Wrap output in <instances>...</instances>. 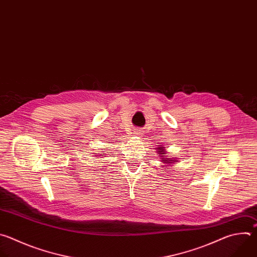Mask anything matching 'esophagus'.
Wrapping results in <instances>:
<instances>
[{"mask_svg":"<svg viewBox=\"0 0 257 257\" xmlns=\"http://www.w3.org/2000/svg\"><path fill=\"white\" fill-rule=\"evenodd\" d=\"M135 135H137V136H140V135H141V132H135Z\"/></svg>","mask_w":257,"mask_h":257,"instance_id":"1","label":"esophagus"}]
</instances>
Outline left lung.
<instances>
[{
    "label": "left lung",
    "mask_w": 257,
    "mask_h": 257,
    "mask_svg": "<svg viewBox=\"0 0 257 257\" xmlns=\"http://www.w3.org/2000/svg\"><path fill=\"white\" fill-rule=\"evenodd\" d=\"M160 148H161L162 150L159 152V154H161V155H162L161 157H163V156H164V154H165V151H164V147H160ZM163 159H164V161H165L164 163H169V161H172V160H169V161H168V160H166V158H163ZM162 161H163V160H162ZM174 161H175V160H174ZM171 163H172V162H171Z\"/></svg>",
    "instance_id": "left-lung-1"
}]
</instances>
